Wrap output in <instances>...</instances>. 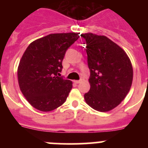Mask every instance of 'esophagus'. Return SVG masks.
I'll return each instance as SVG.
<instances>
[{"mask_svg": "<svg viewBox=\"0 0 148 148\" xmlns=\"http://www.w3.org/2000/svg\"><path fill=\"white\" fill-rule=\"evenodd\" d=\"M81 82H82L81 80H75V81H74V82H75V84H79V83H81Z\"/></svg>", "mask_w": 148, "mask_h": 148, "instance_id": "esophagus-1", "label": "esophagus"}]
</instances>
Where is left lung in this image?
<instances>
[{
	"label": "left lung",
	"mask_w": 148,
	"mask_h": 148,
	"mask_svg": "<svg viewBox=\"0 0 148 148\" xmlns=\"http://www.w3.org/2000/svg\"><path fill=\"white\" fill-rule=\"evenodd\" d=\"M81 36L87 43L90 70V89L84 95V100L99 112L112 110L130 90L133 76L131 61L122 48L104 35L88 32Z\"/></svg>",
	"instance_id": "obj_1"
}]
</instances>
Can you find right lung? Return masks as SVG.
I'll use <instances>...</instances> for the list:
<instances>
[{
    "mask_svg": "<svg viewBox=\"0 0 148 148\" xmlns=\"http://www.w3.org/2000/svg\"><path fill=\"white\" fill-rule=\"evenodd\" d=\"M79 33H55L32 41L21 58L18 67L19 87L35 109L49 112L65 102L73 82L58 76L66 49Z\"/></svg>",
    "mask_w": 148,
    "mask_h": 148,
    "instance_id": "1",
    "label": "right lung"
}]
</instances>
